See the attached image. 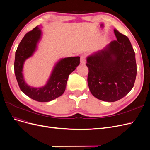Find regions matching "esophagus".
<instances>
[{"mask_svg":"<svg viewBox=\"0 0 150 150\" xmlns=\"http://www.w3.org/2000/svg\"><path fill=\"white\" fill-rule=\"evenodd\" d=\"M80 62L81 64H86V56L85 55H82L80 58Z\"/></svg>","mask_w":150,"mask_h":150,"instance_id":"esophagus-1","label":"esophagus"}]
</instances>
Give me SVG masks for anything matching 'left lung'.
<instances>
[{
	"label": "left lung",
	"mask_w": 150,
	"mask_h": 150,
	"mask_svg": "<svg viewBox=\"0 0 150 150\" xmlns=\"http://www.w3.org/2000/svg\"><path fill=\"white\" fill-rule=\"evenodd\" d=\"M117 38L104 49L87 58L88 83L92 95L109 102L119 100L134 84L137 66L128 38L114 29Z\"/></svg>",
	"instance_id": "left-lung-1"
}]
</instances>
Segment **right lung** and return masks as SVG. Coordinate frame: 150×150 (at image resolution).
Returning a JSON list of instances; mask_svg holds the SVG:
<instances>
[{
  "mask_svg": "<svg viewBox=\"0 0 150 150\" xmlns=\"http://www.w3.org/2000/svg\"><path fill=\"white\" fill-rule=\"evenodd\" d=\"M41 30L37 26L25 34L15 53L14 73L21 90L30 98L39 102H48L64 92L69 75L80 64V57L60 59L54 67L47 84L42 88L28 86L23 78L22 69L25 61L35 52L41 37Z\"/></svg>",
  "mask_w": 150,
  "mask_h": 150,
  "instance_id": "right-lung-1",
  "label": "right lung"
}]
</instances>
